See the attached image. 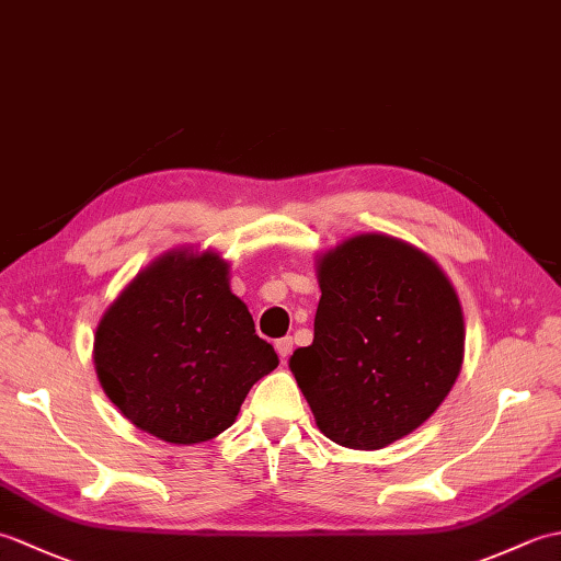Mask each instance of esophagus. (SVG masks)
I'll return each mask as SVG.
<instances>
[{
    "mask_svg": "<svg viewBox=\"0 0 561 561\" xmlns=\"http://www.w3.org/2000/svg\"><path fill=\"white\" fill-rule=\"evenodd\" d=\"M291 337H282V340H277L274 342V350H277V354H279V359L282 362H287L289 359V354H291Z\"/></svg>",
    "mask_w": 561,
    "mask_h": 561,
    "instance_id": "34e87169",
    "label": "esophagus"
}]
</instances>
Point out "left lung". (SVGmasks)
<instances>
[{"label":"left lung","instance_id":"8db88e82","mask_svg":"<svg viewBox=\"0 0 561 561\" xmlns=\"http://www.w3.org/2000/svg\"><path fill=\"white\" fill-rule=\"evenodd\" d=\"M313 344L289 368L330 440L378 450L412 434L446 400L462 368V306L424 250L388 233H356L316 255Z\"/></svg>","mask_w":561,"mask_h":561}]
</instances>
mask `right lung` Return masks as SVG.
Listing matches in <instances>:
<instances>
[{"instance_id":"1","label":"right lung","mask_w":561,"mask_h":561,"mask_svg":"<svg viewBox=\"0 0 561 561\" xmlns=\"http://www.w3.org/2000/svg\"><path fill=\"white\" fill-rule=\"evenodd\" d=\"M217 250L173 248L139 270L99 320L93 364L108 400L175 446L226 432L277 352L255 335Z\"/></svg>"}]
</instances>
